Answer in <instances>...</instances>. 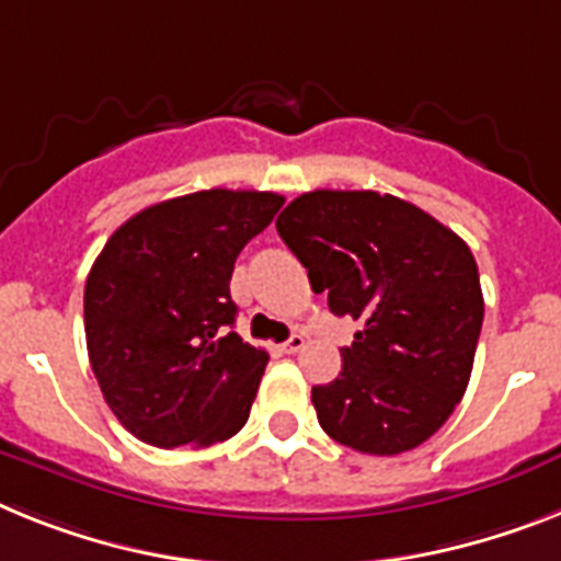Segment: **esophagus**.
Wrapping results in <instances>:
<instances>
[{"label":"esophagus","mask_w":561,"mask_h":561,"mask_svg":"<svg viewBox=\"0 0 561 561\" xmlns=\"http://www.w3.org/2000/svg\"><path fill=\"white\" fill-rule=\"evenodd\" d=\"M302 347H305V336H302V333H294V336H290L288 342L282 345V351H285V353H296V351H302Z\"/></svg>","instance_id":"esophagus-1"}]
</instances>
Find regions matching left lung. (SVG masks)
Segmentation results:
<instances>
[{
	"label": "left lung",
	"instance_id": "8db88e82",
	"mask_svg": "<svg viewBox=\"0 0 561 561\" xmlns=\"http://www.w3.org/2000/svg\"><path fill=\"white\" fill-rule=\"evenodd\" d=\"M276 230L313 294L362 322L336 379L310 390L322 431L370 456L419 448L462 402L473 370L484 302L470 248L376 191L302 193Z\"/></svg>",
	"mask_w": 561,
	"mask_h": 561
}]
</instances>
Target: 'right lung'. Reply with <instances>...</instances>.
Returning <instances> with one entry per match:
<instances>
[{
	"instance_id": "add662e5",
	"label": "right lung",
	"mask_w": 561,
	"mask_h": 561,
	"mask_svg": "<svg viewBox=\"0 0 561 561\" xmlns=\"http://www.w3.org/2000/svg\"><path fill=\"white\" fill-rule=\"evenodd\" d=\"M285 196L187 193L130 216L84 282V339L107 408L157 448H208L248 422L267 353L242 342L230 276Z\"/></svg>"
}]
</instances>
